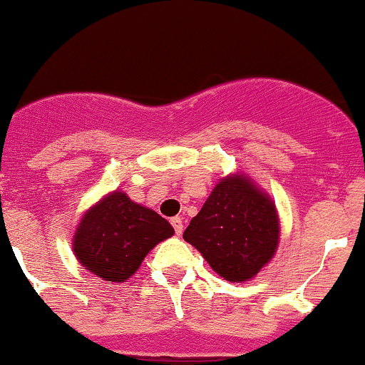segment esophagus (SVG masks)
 <instances>
[{
  "instance_id": "esophagus-1",
  "label": "esophagus",
  "mask_w": 365,
  "mask_h": 365,
  "mask_svg": "<svg viewBox=\"0 0 365 365\" xmlns=\"http://www.w3.org/2000/svg\"><path fill=\"white\" fill-rule=\"evenodd\" d=\"M170 223H172V227H174L175 234H178V235H181V234H182V228H184V225H182V217H179V216L172 217V220H170Z\"/></svg>"
}]
</instances>
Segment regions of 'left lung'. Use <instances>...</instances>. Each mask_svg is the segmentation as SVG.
Masks as SVG:
<instances>
[{"instance_id":"8db88e82","label":"left lung","mask_w":365,"mask_h":365,"mask_svg":"<svg viewBox=\"0 0 365 365\" xmlns=\"http://www.w3.org/2000/svg\"><path fill=\"white\" fill-rule=\"evenodd\" d=\"M279 232L270 195L250 175L237 172L220 179L182 239L197 247L223 279L242 283L272 260Z\"/></svg>"}]
</instances>
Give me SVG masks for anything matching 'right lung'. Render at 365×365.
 <instances>
[{
  "label": "right lung",
  "mask_w": 365,
  "mask_h": 365,
  "mask_svg": "<svg viewBox=\"0 0 365 365\" xmlns=\"http://www.w3.org/2000/svg\"><path fill=\"white\" fill-rule=\"evenodd\" d=\"M172 235L174 228L165 217L115 190L86 210L71 246L78 264L89 272L123 283L156 244Z\"/></svg>",
  "instance_id": "right-lung-1"
}]
</instances>
